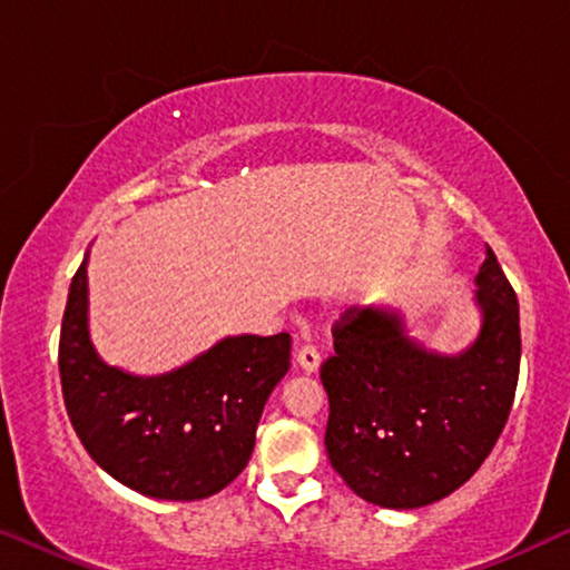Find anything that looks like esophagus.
<instances>
[{"label":"esophagus","mask_w":570,"mask_h":570,"mask_svg":"<svg viewBox=\"0 0 570 570\" xmlns=\"http://www.w3.org/2000/svg\"><path fill=\"white\" fill-rule=\"evenodd\" d=\"M295 365H298L303 373H316L318 365H322V355H318L316 347L303 345L298 353H295Z\"/></svg>","instance_id":"34e87169"}]
</instances>
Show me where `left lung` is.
Listing matches in <instances>:
<instances>
[{"label":"left lung","instance_id":"left-lung-1","mask_svg":"<svg viewBox=\"0 0 570 570\" xmlns=\"http://www.w3.org/2000/svg\"><path fill=\"white\" fill-rule=\"evenodd\" d=\"M478 332L456 353L428 347L400 306L334 326L322 365L326 454L350 490L381 509H420L464 485L493 451L519 381V301L493 248L474 275Z\"/></svg>","mask_w":570,"mask_h":570}]
</instances>
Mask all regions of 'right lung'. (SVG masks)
<instances>
[{"instance_id": "1", "label": "right lung", "mask_w": 570, "mask_h": 570, "mask_svg": "<svg viewBox=\"0 0 570 570\" xmlns=\"http://www.w3.org/2000/svg\"><path fill=\"white\" fill-rule=\"evenodd\" d=\"M90 248L59 340L67 415L114 480L158 501H202L244 472L269 394L291 368V334H233L166 373L106 363L90 337Z\"/></svg>"}]
</instances>
